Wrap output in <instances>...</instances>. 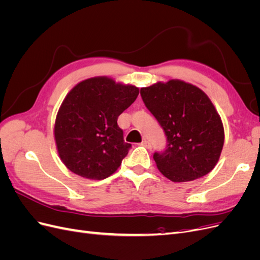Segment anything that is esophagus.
Masks as SVG:
<instances>
[{
	"label": "esophagus",
	"mask_w": 260,
	"mask_h": 260,
	"mask_svg": "<svg viewBox=\"0 0 260 260\" xmlns=\"http://www.w3.org/2000/svg\"><path fill=\"white\" fill-rule=\"evenodd\" d=\"M141 145H142V146H145V147H149V146H151V145H149V142H148L147 140H143L142 142H141Z\"/></svg>",
	"instance_id": "34e87169"
}]
</instances>
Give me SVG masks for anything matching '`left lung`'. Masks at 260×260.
<instances>
[{"mask_svg": "<svg viewBox=\"0 0 260 260\" xmlns=\"http://www.w3.org/2000/svg\"><path fill=\"white\" fill-rule=\"evenodd\" d=\"M145 106L167 137V148L155 153L161 174L172 182L202 178L215 168L224 143V129L207 94L179 79L141 89Z\"/></svg>", "mask_w": 260, "mask_h": 260, "instance_id": "1", "label": "left lung"}]
</instances>
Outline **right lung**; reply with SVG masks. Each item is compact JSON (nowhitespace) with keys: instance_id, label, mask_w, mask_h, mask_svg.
Wrapping results in <instances>:
<instances>
[{"instance_id":"1","label":"right lung","mask_w":260,"mask_h":260,"mask_svg":"<svg viewBox=\"0 0 260 260\" xmlns=\"http://www.w3.org/2000/svg\"><path fill=\"white\" fill-rule=\"evenodd\" d=\"M139 95V88L106 76L85 79L69 91L58 109L54 139L62 164L74 174L103 180L120 167L131 144L117 119Z\"/></svg>"}]
</instances>
